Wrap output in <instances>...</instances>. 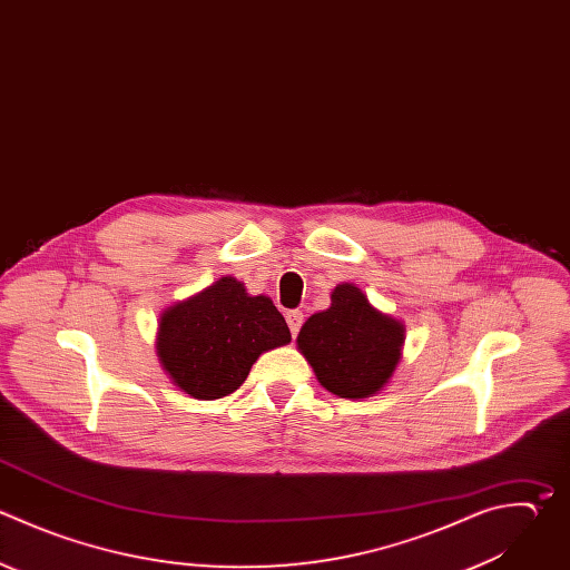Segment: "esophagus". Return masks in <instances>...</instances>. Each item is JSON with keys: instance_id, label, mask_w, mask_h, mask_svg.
<instances>
[{"instance_id": "obj_1", "label": "esophagus", "mask_w": 570, "mask_h": 570, "mask_svg": "<svg viewBox=\"0 0 570 570\" xmlns=\"http://www.w3.org/2000/svg\"><path fill=\"white\" fill-rule=\"evenodd\" d=\"M285 318H287V325H289L292 336L296 338V334H298V330H301V325H303V312H298V309H289V312L285 314Z\"/></svg>"}]
</instances>
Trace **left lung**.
Segmentation results:
<instances>
[{"label":"left lung","instance_id":"obj_1","mask_svg":"<svg viewBox=\"0 0 570 570\" xmlns=\"http://www.w3.org/2000/svg\"><path fill=\"white\" fill-rule=\"evenodd\" d=\"M332 305L312 314L296 338L318 383L341 399H367L381 392L403 354V321L376 309L361 287L341 283Z\"/></svg>","mask_w":570,"mask_h":570}]
</instances>
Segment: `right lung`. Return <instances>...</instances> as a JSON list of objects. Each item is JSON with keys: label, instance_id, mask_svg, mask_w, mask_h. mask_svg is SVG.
<instances>
[{"label": "right lung", "instance_id": "add662e5", "mask_svg": "<svg viewBox=\"0 0 570 570\" xmlns=\"http://www.w3.org/2000/svg\"><path fill=\"white\" fill-rule=\"evenodd\" d=\"M289 341L269 296H252L243 281L223 276L160 314L156 354L176 387L212 401L238 390L263 352Z\"/></svg>", "mask_w": 570, "mask_h": 570}]
</instances>
